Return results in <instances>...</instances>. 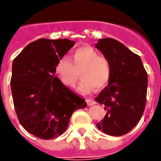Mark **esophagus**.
I'll list each match as a JSON object with an SVG mask.
<instances>
[{"label": "esophagus", "mask_w": 161, "mask_h": 161, "mask_svg": "<svg viewBox=\"0 0 161 161\" xmlns=\"http://www.w3.org/2000/svg\"><path fill=\"white\" fill-rule=\"evenodd\" d=\"M86 103H87L88 106H93V105L95 104V102H94V100H92V99H88L87 101H86Z\"/></svg>", "instance_id": "34e87169"}]
</instances>
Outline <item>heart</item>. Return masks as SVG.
<instances>
[{"label":"heart","instance_id":"obj_1","mask_svg":"<svg viewBox=\"0 0 161 161\" xmlns=\"http://www.w3.org/2000/svg\"><path fill=\"white\" fill-rule=\"evenodd\" d=\"M70 58L64 56L55 65V73L64 85L73 87L79 79V72L82 81L78 91L82 94H89L95 90L105 87L111 76V64L107 58L91 47H82L74 51Z\"/></svg>","mask_w":161,"mask_h":161}]
</instances>
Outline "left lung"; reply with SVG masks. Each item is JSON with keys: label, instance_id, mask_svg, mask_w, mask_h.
<instances>
[{"label": "left lung", "instance_id": "obj_1", "mask_svg": "<svg viewBox=\"0 0 161 161\" xmlns=\"http://www.w3.org/2000/svg\"><path fill=\"white\" fill-rule=\"evenodd\" d=\"M95 47L111 64L108 86L95 98L106 113L96 126L107 135L122 136L133 130L143 115L147 72L139 55L114 39H99Z\"/></svg>", "mask_w": 161, "mask_h": 161}]
</instances>
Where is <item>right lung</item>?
Returning <instances> with one entry per match:
<instances>
[{"mask_svg":"<svg viewBox=\"0 0 161 161\" xmlns=\"http://www.w3.org/2000/svg\"><path fill=\"white\" fill-rule=\"evenodd\" d=\"M75 45L68 39H40L14 58L11 90L15 110L25 130L41 139L65 132L76 109L86 107L55 76V65Z\"/></svg>","mask_w":161,"mask_h":161,"instance_id":"1","label":"right lung"}]
</instances>
